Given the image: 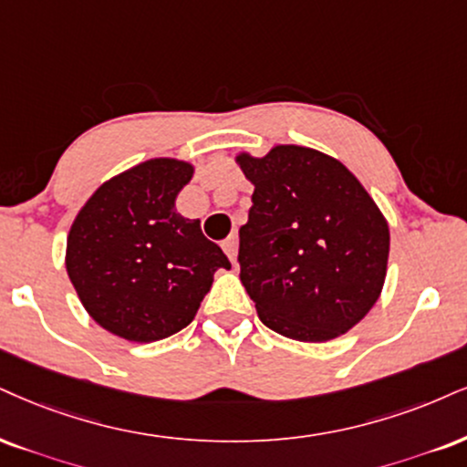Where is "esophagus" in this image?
Masks as SVG:
<instances>
[{
	"label": "esophagus",
	"instance_id": "obj_1",
	"mask_svg": "<svg viewBox=\"0 0 467 467\" xmlns=\"http://www.w3.org/2000/svg\"><path fill=\"white\" fill-rule=\"evenodd\" d=\"M223 251L227 253V257L232 260V264H235V255H238V238L232 235V238H227L223 243Z\"/></svg>",
	"mask_w": 467,
	"mask_h": 467
}]
</instances>
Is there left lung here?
<instances>
[{
	"label": "left lung",
	"mask_w": 467,
	"mask_h": 467,
	"mask_svg": "<svg viewBox=\"0 0 467 467\" xmlns=\"http://www.w3.org/2000/svg\"><path fill=\"white\" fill-rule=\"evenodd\" d=\"M253 190L240 227V281L268 329L327 342L370 312L383 290L389 227L339 160L277 145L235 158Z\"/></svg>",
	"instance_id": "8db88e82"
}]
</instances>
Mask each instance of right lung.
Instances as JSON below:
<instances>
[{
    "mask_svg": "<svg viewBox=\"0 0 467 467\" xmlns=\"http://www.w3.org/2000/svg\"><path fill=\"white\" fill-rule=\"evenodd\" d=\"M192 164L153 158L95 190L67 238V273L97 325L158 342L192 322L218 268H232L199 218L175 210Z\"/></svg>",
    "mask_w": 467,
    "mask_h": 467,
    "instance_id": "1",
    "label": "right lung"
}]
</instances>
